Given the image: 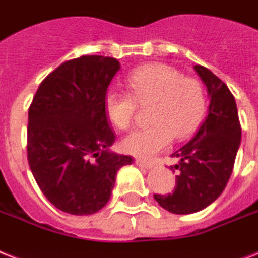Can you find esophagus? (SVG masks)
Instances as JSON below:
<instances>
[{"mask_svg":"<svg viewBox=\"0 0 258 258\" xmlns=\"http://www.w3.org/2000/svg\"><path fill=\"white\" fill-rule=\"evenodd\" d=\"M135 164L139 165V167H142V168H146V169L152 168V163L146 162V160H142V159H136Z\"/></svg>","mask_w":258,"mask_h":258,"instance_id":"1","label":"esophagus"}]
</instances>
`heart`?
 Instances as JSON below:
<instances>
[{
	"instance_id": "b5f03b06",
	"label": "heart",
	"mask_w": 258,
	"mask_h": 258,
	"mask_svg": "<svg viewBox=\"0 0 258 258\" xmlns=\"http://www.w3.org/2000/svg\"><path fill=\"white\" fill-rule=\"evenodd\" d=\"M130 93L110 89L104 96V111L119 130L134 122L136 102H154L150 120L122 140L127 154L154 158L176 139H185L202 122L205 112L204 90L199 81L184 77L177 69L163 63L138 68L127 79Z\"/></svg>"
}]
</instances>
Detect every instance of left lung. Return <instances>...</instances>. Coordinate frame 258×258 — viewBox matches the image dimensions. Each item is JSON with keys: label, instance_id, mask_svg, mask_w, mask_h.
<instances>
[{"label": "left lung", "instance_id": "1", "mask_svg": "<svg viewBox=\"0 0 258 258\" xmlns=\"http://www.w3.org/2000/svg\"><path fill=\"white\" fill-rule=\"evenodd\" d=\"M194 69L207 87L208 115L196 135L171 155L179 159L171 165L179 171L173 194L154 195L160 207L176 215L199 212L223 194L241 143L237 106L228 86L204 66Z\"/></svg>", "mask_w": 258, "mask_h": 258}]
</instances>
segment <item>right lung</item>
<instances>
[{"mask_svg":"<svg viewBox=\"0 0 258 258\" xmlns=\"http://www.w3.org/2000/svg\"><path fill=\"white\" fill-rule=\"evenodd\" d=\"M118 59L83 55L64 62L39 85L29 108L27 160L55 208L93 215L107 204L116 172L133 158L110 147L115 135L104 111Z\"/></svg>","mask_w":258,"mask_h":258,"instance_id":"1","label":"right lung"}]
</instances>
